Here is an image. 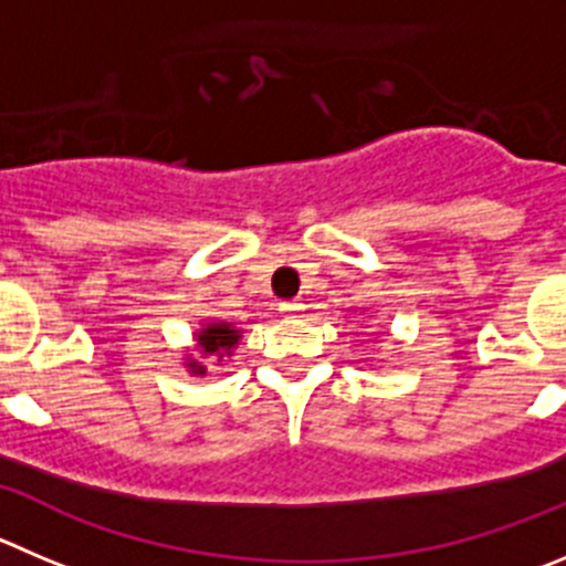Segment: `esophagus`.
Listing matches in <instances>:
<instances>
[{"instance_id":"esophagus-1","label":"esophagus","mask_w":566,"mask_h":566,"mask_svg":"<svg viewBox=\"0 0 566 566\" xmlns=\"http://www.w3.org/2000/svg\"><path fill=\"white\" fill-rule=\"evenodd\" d=\"M279 310H282V313L287 315V318H295V315H298L301 310H304V304H301L298 298H290V301H282V304H279Z\"/></svg>"}]
</instances>
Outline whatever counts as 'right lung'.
I'll use <instances>...</instances> for the list:
<instances>
[{"label": "right lung", "instance_id": "1", "mask_svg": "<svg viewBox=\"0 0 566 566\" xmlns=\"http://www.w3.org/2000/svg\"><path fill=\"white\" fill-rule=\"evenodd\" d=\"M240 337H242L240 329H234L231 324H206L203 329L195 335V340H198L200 355L223 360V357H231V348L240 343ZM187 368L189 374H195V377H203L206 374V366H200V363L192 360V357L187 360Z\"/></svg>", "mask_w": 566, "mask_h": 566}]
</instances>
